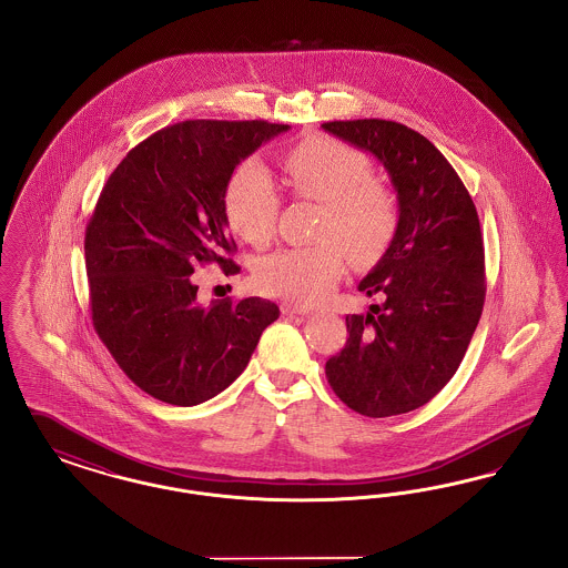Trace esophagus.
<instances>
[{"mask_svg":"<svg viewBox=\"0 0 568 568\" xmlns=\"http://www.w3.org/2000/svg\"><path fill=\"white\" fill-rule=\"evenodd\" d=\"M313 308L308 306V304H297V302H290V300H285L283 304H281V313L283 315H308Z\"/></svg>","mask_w":568,"mask_h":568,"instance_id":"esophagus-1","label":"esophagus"}]
</instances>
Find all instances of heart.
Returning <instances> with one entry per match:
<instances>
[{
  "instance_id": "b5f03b06",
  "label": "heart",
  "mask_w": 568,
  "mask_h": 568,
  "mask_svg": "<svg viewBox=\"0 0 568 568\" xmlns=\"http://www.w3.org/2000/svg\"><path fill=\"white\" fill-rule=\"evenodd\" d=\"M283 168L297 197L322 204L308 246H285L255 264V283L272 296L300 302L324 300L353 264L378 260L398 230L394 193L373 179L375 168L352 144L317 135L292 149ZM223 209L230 227L248 244L268 246L276 232L278 193L271 172L260 162H244L232 172Z\"/></svg>"
}]
</instances>
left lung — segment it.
Returning <instances> with one entry per match:
<instances>
[{
	"label": "left lung",
	"mask_w": 568,
	"mask_h": 568,
	"mask_svg": "<svg viewBox=\"0 0 568 568\" xmlns=\"http://www.w3.org/2000/svg\"><path fill=\"white\" fill-rule=\"evenodd\" d=\"M383 163L398 200L394 241L357 290L378 297L347 315L349 338L325 362L334 394L359 415L415 410L456 375L486 300L477 209L428 138L396 121L322 125Z\"/></svg>",
	"instance_id": "left-lung-1"
}]
</instances>
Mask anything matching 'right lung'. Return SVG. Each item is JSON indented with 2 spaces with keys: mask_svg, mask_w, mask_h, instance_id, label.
Instances as JSON below:
<instances>
[{
  "mask_svg": "<svg viewBox=\"0 0 568 568\" xmlns=\"http://www.w3.org/2000/svg\"><path fill=\"white\" fill-rule=\"evenodd\" d=\"M290 125L183 121L132 149L100 193L84 232L91 317L121 371L168 405L211 400L241 377L262 332L278 320L271 300L197 302L191 274L227 253L225 185L239 163Z\"/></svg>",
  "mask_w": 568,
  "mask_h": 568,
  "instance_id": "add662e5",
  "label": "right lung"
}]
</instances>
